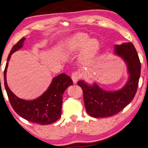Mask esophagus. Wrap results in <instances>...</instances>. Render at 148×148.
Here are the masks:
<instances>
[{
    "label": "esophagus",
    "instance_id": "esophagus-1",
    "mask_svg": "<svg viewBox=\"0 0 148 148\" xmlns=\"http://www.w3.org/2000/svg\"><path fill=\"white\" fill-rule=\"evenodd\" d=\"M80 78H81V74L79 72H73L72 74V79L74 83H76L77 81H79Z\"/></svg>",
    "mask_w": 148,
    "mask_h": 148
}]
</instances>
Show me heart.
I'll use <instances>...</instances> for the list:
<instances>
[{
  "label": "heart",
  "mask_w": 148,
  "mask_h": 148,
  "mask_svg": "<svg viewBox=\"0 0 148 148\" xmlns=\"http://www.w3.org/2000/svg\"><path fill=\"white\" fill-rule=\"evenodd\" d=\"M65 48L69 52H76L82 49L79 60L82 63H87L99 50V42L96 38L89 39V36L85 34L78 33L67 40Z\"/></svg>",
  "instance_id": "b5f03b06"
}]
</instances>
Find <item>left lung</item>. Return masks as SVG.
<instances>
[{"instance_id":"1","label":"left lung","mask_w":148,"mask_h":148,"mask_svg":"<svg viewBox=\"0 0 148 148\" xmlns=\"http://www.w3.org/2000/svg\"><path fill=\"white\" fill-rule=\"evenodd\" d=\"M114 52L123 59L127 67L129 79L123 88L110 92L103 90L97 83L90 85L84 81L78 82L83 92L85 109L92 117L104 118L116 114L130 103L136 94L140 63L134 45L132 42L116 45Z\"/></svg>"}]
</instances>
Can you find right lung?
Segmentation results:
<instances>
[{
    "label": "right lung",
    "instance_id": "obj_1",
    "mask_svg": "<svg viewBox=\"0 0 148 148\" xmlns=\"http://www.w3.org/2000/svg\"><path fill=\"white\" fill-rule=\"evenodd\" d=\"M25 40V38L23 37L13 46L4 70L5 88L9 100L14 111L28 121L40 125L53 123L61 116L63 93L69 86L73 85L72 80L65 74H60L53 79L47 90L37 99L27 101L17 97L7 83V69L11 55L23 47Z\"/></svg>",
    "mask_w": 148,
    "mask_h": 148
}]
</instances>
